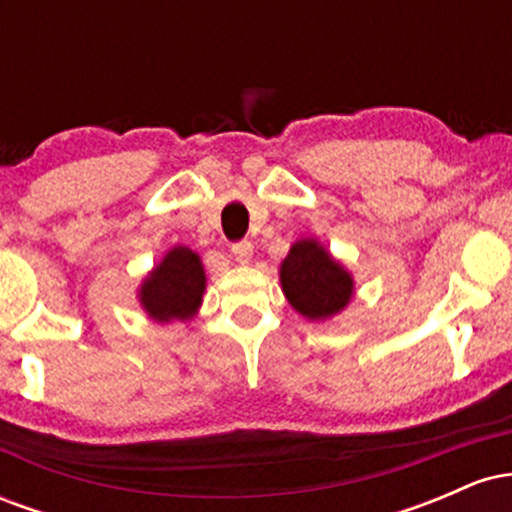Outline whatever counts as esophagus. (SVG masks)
Wrapping results in <instances>:
<instances>
[{
    "label": "esophagus",
    "mask_w": 512,
    "mask_h": 512,
    "mask_svg": "<svg viewBox=\"0 0 512 512\" xmlns=\"http://www.w3.org/2000/svg\"><path fill=\"white\" fill-rule=\"evenodd\" d=\"M231 252L240 264H248L250 257H252V243H250V240H238V243L231 245Z\"/></svg>",
    "instance_id": "1"
}]
</instances>
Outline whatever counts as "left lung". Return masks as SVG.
Segmentation results:
<instances>
[{"instance_id":"left-lung-1","label":"left lung","mask_w":512,"mask_h":512,"mask_svg":"<svg viewBox=\"0 0 512 512\" xmlns=\"http://www.w3.org/2000/svg\"><path fill=\"white\" fill-rule=\"evenodd\" d=\"M281 289L298 313L322 320L349 303L354 281L315 240H298L281 264Z\"/></svg>"}]
</instances>
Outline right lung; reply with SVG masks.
I'll return each instance as SVG.
<instances>
[{
  "instance_id": "add662e5",
  "label": "right lung",
  "mask_w": 512,
  "mask_h": 512,
  "mask_svg": "<svg viewBox=\"0 0 512 512\" xmlns=\"http://www.w3.org/2000/svg\"><path fill=\"white\" fill-rule=\"evenodd\" d=\"M204 269L187 248H173L142 286V305L154 320H187L195 315L204 293Z\"/></svg>"
}]
</instances>
